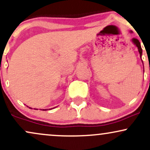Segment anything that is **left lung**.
I'll return each mask as SVG.
<instances>
[{
	"label": "left lung",
	"mask_w": 150,
	"mask_h": 150,
	"mask_svg": "<svg viewBox=\"0 0 150 150\" xmlns=\"http://www.w3.org/2000/svg\"><path fill=\"white\" fill-rule=\"evenodd\" d=\"M130 33H132V31H130ZM132 42H133L134 44L138 48V52H139V54H140V57H141V58L142 52H143V50H142V48H141V43L139 42V41H138L137 39H135V38H133V39H132ZM142 62H143V61H142Z\"/></svg>",
	"instance_id": "obj_1"
}]
</instances>
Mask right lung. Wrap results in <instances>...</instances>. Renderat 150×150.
I'll use <instances>...</instances> for the list:
<instances>
[{
	"label": "right lung",
	"instance_id": "1",
	"mask_svg": "<svg viewBox=\"0 0 150 150\" xmlns=\"http://www.w3.org/2000/svg\"><path fill=\"white\" fill-rule=\"evenodd\" d=\"M30 108V109H32V108L31 107H29ZM46 110H48V109H43L42 110V111H46Z\"/></svg>",
	"mask_w": 150,
	"mask_h": 150
}]
</instances>
